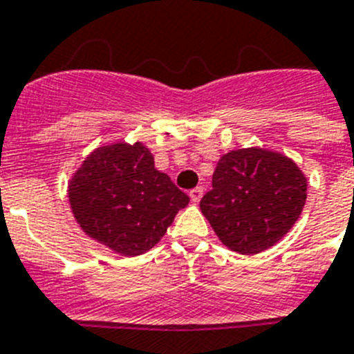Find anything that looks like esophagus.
I'll return each instance as SVG.
<instances>
[{"label": "esophagus", "mask_w": 354, "mask_h": 354, "mask_svg": "<svg viewBox=\"0 0 354 354\" xmlns=\"http://www.w3.org/2000/svg\"><path fill=\"white\" fill-rule=\"evenodd\" d=\"M189 196H191V202L192 203H198V202H200V200H202V196H203V189H202V187H194V189H192V191L189 192Z\"/></svg>", "instance_id": "esophagus-1"}]
</instances>
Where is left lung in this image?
Returning a JSON list of instances; mask_svg holds the SVG:
<instances>
[{"mask_svg": "<svg viewBox=\"0 0 354 354\" xmlns=\"http://www.w3.org/2000/svg\"><path fill=\"white\" fill-rule=\"evenodd\" d=\"M306 198L307 178L291 158L247 147L222 154L200 209L223 245L258 254L291 231Z\"/></svg>", "mask_w": 354, "mask_h": 354, "instance_id": "left-lung-1", "label": "left lung"}]
</instances>
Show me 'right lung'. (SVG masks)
Wrapping results in <instances>:
<instances>
[{"label":"right lung","mask_w":354,"mask_h":354,"mask_svg":"<svg viewBox=\"0 0 354 354\" xmlns=\"http://www.w3.org/2000/svg\"><path fill=\"white\" fill-rule=\"evenodd\" d=\"M74 220L88 238L122 257H138L156 245L189 203L142 142L96 147L67 187Z\"/></svg>","instance_id":"obj_1"}]
</instances>
